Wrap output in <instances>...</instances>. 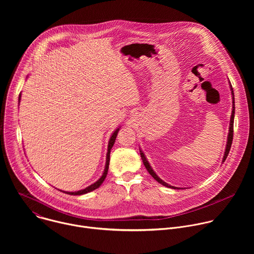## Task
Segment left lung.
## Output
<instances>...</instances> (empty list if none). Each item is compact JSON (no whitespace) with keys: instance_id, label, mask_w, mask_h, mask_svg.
<instances>
[{"instance_id":"left-lung-1","label":"left lung","mask_w":254,"mask_h":254,"mask_svg":"<svg viewBox=\"0 0 254 254\" xmlns=\"http://www.w3.org/2000/svg\"><path fill=\"white\" fill-rule=\"evenodd\" d=\"M229 85H230V90H231V94H232V114H231V118H230V125H229V132H228V137H227V144H226V149H225V152H224V157H223V160L222 162H225L228 154H229V151H230V148H231V144H232V139H233V124H234V114H235V104H234V92H233V88H232V85L229 81ZM139 154H140V157H141V160H142V163L144 165V167H146V169L148 170V172L151 174V176L157 181V182H159L160 184H162L163 186L165 187H168V188H172V189H178L177 187H174V186H171L169 184H167L166 182H164V181L158 177V175L154 172V170L152 169L151 165L149 164L146 156L143 155V153L139 150Z\"/></svg>"}]
</instances>
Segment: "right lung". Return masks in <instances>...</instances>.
I'll use <instances>...</instances> for the list:
<instances>
[{"label": "right lung", "instance_id": "add662e5", "mask_svg": "<svg viewBox=\"0 0 254 254\" xmlns=\"http://www.w3.org/2000/svg\"><path fill=\"white\" fill-rule=\"evenodd\" d=\"M20 100H21V93L19 94V103H20ZM119 130H120V127H119V128H117V129L114 131V133L112 134V136H111V138H110V141H108L107 154H106V162H105V167H104V171H103L102 176H101V177L96 181L95 183H93L92 185H90V186L86 187L85 189H82V190H79V191H76V192H66V191H62L63 193H66V194H68V195H74V196H76V195H83V194L89 193V192H91V191H93V190H95V189L99 188V186L103 183V181H104V179H105V177H106V175H107L108 165H110L111 150H112V148L114 147V143H115V141H116V138H117V135H118ZM60 191H61V190H60Z\"/></svg>", "mask_w": 254, "mask_h": 254}]
</instances>
